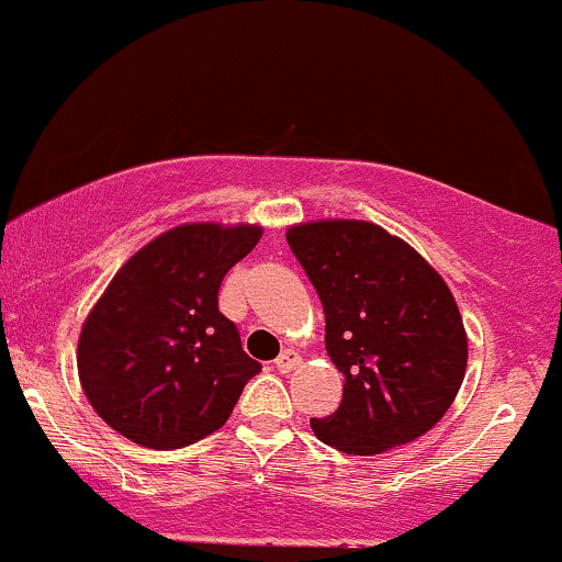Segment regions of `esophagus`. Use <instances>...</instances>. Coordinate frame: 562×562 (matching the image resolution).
<instances>
[{
	"instance_id": "1",
	"label": "esophagus",
	"mask_w": 562,
	"mask_h": 562,
	"mask_svg": "<svg viewBox=\"0 0 562 562\" xmlns=\"http://www.w3.org/2000/svg\"><path fill=\"white\" fill-rule=\"evenodd\" d=\"M274 366H277V371H280V373H291L293 368H299V366H301V357H299V351H293V349H285V351H282L280 357H277V360H274Z\"/></svg>"
}]
</instances>
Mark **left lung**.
Masks as SVG:
<instances>
[{"mask_svg": "<svg viewBox=\"0 0 562 562\" xmlns=\"http://www.w3.org/2000/svg\"><path fill=\"white\" fill-rule=\"evenodd\" d=\"M288 245L325 310V349L344 397L312 418L325 446L373 456L446 416L467 371V330L446 280L405 239L368 221H312Z\"/></svg>", "mask_w": 562, "mask_h": 562, "instance_id": "1", "label": "left lung"}]
</instances>
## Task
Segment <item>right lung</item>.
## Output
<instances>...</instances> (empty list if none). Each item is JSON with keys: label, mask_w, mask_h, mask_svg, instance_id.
<instances>
[{"label": "right lung", "mask_w": 562, "mask_h": 562, "mask_svg": "<svg viewBox=\"0 0 562 562\" xmlns=\"http://www.w3.org/2000/svg\"><path fill=\"white\" fill-rule=\"evenodd\" d=\"M261 234L252 224H183L116 271L77 347L82 390L111 429L172 451L224 427L261 366L218 312V288Z\"/></svg>", "instance_id": "right-lung-1"}]
</instances>
